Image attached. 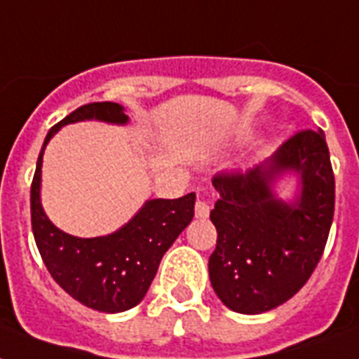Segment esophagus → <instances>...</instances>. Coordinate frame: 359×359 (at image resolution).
Segmentation results:
<instances>
[{"mask_svg":"<svg viewBox=\"0 0 359 359\" xmlns=\"http://www.w3.org/2000/svg\"><path fill=\"white\" fill-rule=\"evenodd\" d=\"M208 214H210V205L205 199H197L196 218H208Z\"/></svg>","mask_w":359,"mask_h":359,"instance_id":"esophagus-1","label":"esophagus"}]
</instances>
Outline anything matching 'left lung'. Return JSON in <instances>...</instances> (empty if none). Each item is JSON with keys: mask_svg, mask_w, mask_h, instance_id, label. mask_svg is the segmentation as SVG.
Segmentation results:
<instances>
[{"mask_svg": "<svg viewBox=\"0 0 359 359\" xmlns=\"http://www.w3.org/2000/svg\"><path fill=\"white\" fill-rule=\"evenodd\" d=\"M301 177L292 203L271 186L283 172ZM210 219L218 231L208 259L214 292L225 306L259 315L292 298L324 253L335 207V179L323 130H302L255 168L218 173Z\"/></svg>", "mask_w": 359, "mask_h": 359, "instance_id": "1", "label": "left lung"}]
</instances>
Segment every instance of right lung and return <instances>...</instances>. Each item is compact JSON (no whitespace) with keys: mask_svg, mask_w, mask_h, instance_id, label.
<instances>
[{"mask_svg":"<svg viewBox=\"0 0 359 359\" xmlns=\"http://www.w3.org/2000/svg\"><path fill=\"white\" fill-rule=\"evenodd\" d=\"M91 119L128 123L121 104L93 102L74 109L50 128L31 182V227L48 272L65 292L97 311L121 313L143 300L163 253L194 218L196 194L179 199H151L128 224L108 236L78 238L57 229L41 205L42 154L61 126Z\"/></svg>","mask_w":359,"mask_h":359,"instance_id":"right-lung-1","label":"right lung"}]
</instances>
